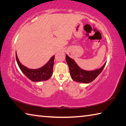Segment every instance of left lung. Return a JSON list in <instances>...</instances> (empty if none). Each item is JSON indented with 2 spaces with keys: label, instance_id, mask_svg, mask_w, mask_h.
<instances>
[{
  "label": "left lung",
  "instance_id": "8db88e82",
  "mask_svg": "<svg viewBox=\"0 0 126 126\" xmlns=\"http://www.w3.org/2000/svg\"><path fill=\"white\" fill-rule=\"evenodd\" d=\"M65 59L69 66L70 75L72 79L76 82L83 83H89L94 80L101 73L106 64V63H104V65L99 69L88 71L81 69L77 64L75 61L68 57L67 54L65 55Z\"/></svg>",
  "mask_w": 126,
  "mask_h": 126
}]
</instances>
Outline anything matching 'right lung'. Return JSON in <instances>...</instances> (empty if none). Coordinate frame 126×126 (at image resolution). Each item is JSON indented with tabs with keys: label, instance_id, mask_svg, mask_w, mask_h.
<instances>
[{
	"label": "right lung",
	"instance_id": "obj_1",
	"mask_svg": "<svg viewBox=\"0 0 126 126\" xmlns=\"http://www.w3.org/2000/svg\"><path fill=\"white\" fill-rule=\"evenodd\" d=\"M16 60L19 67L22 72L27 77L33 82H40V81L47 80L49 79L52 76L54 55L51 57L49 61L42 67L35 69H29L22 64L19 61L16 53Z\"/></svg>",
	"mask_w": 126,
	"mask_h": 126
}]
</instances>
